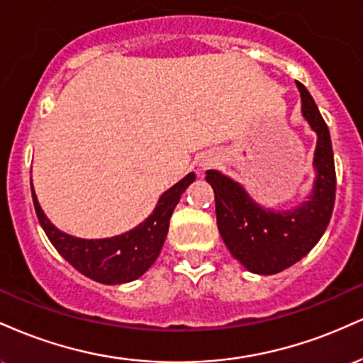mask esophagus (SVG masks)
<instances>
[{"instance_id":"34e87169","label":"esophagus","mask_w":363,"mask_h":363,"mask_svg":"<svg viewBox=\"0 0 363 363\" xmlns=\"http://www.w3.org/2000/svg\"><path fill=\"white\" fill-rule=\"evenodd\" d=\"M215 162H216V158H213V157H205V158H203L201 164H199V165H201L203 169H208V167H211V165H213Z\"/></svg>"}]
</instances>
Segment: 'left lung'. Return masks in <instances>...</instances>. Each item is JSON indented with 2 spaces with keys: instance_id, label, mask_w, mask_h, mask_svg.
<instances>
[{
  "instance_id": "1",
  "label": "left lung",
  "mask_w": 363,
  "mask_h": 363,
  "mask_svg": "<svg viewBox=\"0 0 363 363\" xmlns=\"http://www.w3.org/2000/svg\"><path fill=\"white\" fill-rule=\"evenodd\" d=\"M297 86L303 118L318 135L315 181L307 201L291 211L266 210L252 201L239 182L218 170L206 172L215 191L220 235L232 256L256 274L280 273L301 261L323 237L335 206L336 172L329 129L306 86L298 82Z\"/></svg>"
}]
</instances>
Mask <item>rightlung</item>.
<instances>
[{"mask_svg":"<svg viewBox=\"0 0 363 363\" xmlns=\"http://www.w3.org/2000/svg\"><path fill=\"white\" fill-rule=\"evenodd\" d=\"M194 179V172L187 174L160 196L157 208L143 223L126 234L109 239H78L57 230L44 215L32 182L30 189L37 218L56 251L90 280L104 285H119L140 278L155 262L167 237L169 220L174 208Z\"/></svg>","mask_w":363,"mask_h":363,"instance_id":"right-lung-1","label":"right lung"}]
</instances>
